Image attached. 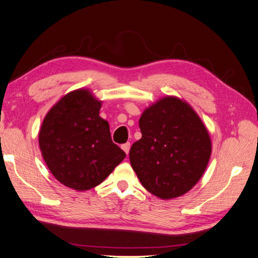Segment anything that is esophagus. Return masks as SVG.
I'll use <instances>...</instances> for the list:
<instances>
[{
  "instance_id": "obj_1",
  "label": "esophagus",
  "mask_w": 258,
  "mask_h": 258,
  "mask_svg": "<svg viewBox=\"0 0 258 258\" xmlns=\"http://www.w3.org/2000/svg\"><path fill=\"white\" fill-rule=\"evenodd\" d=\"M122 149L125 152V154L128 155L130 153V149H131V143H125L122 145Z\"/></svg>"
}]
</instances>
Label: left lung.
<instances>
[{"instance_id":"obj_1","label":"left lung","mask_w":258,"mask_h":258,"mask_svg":"<svg viewBox=\"0 0 258 258\" xmlns=\"http://www.w3.org/2000/svg\"><path fill=\"white\" fill-rule=\"evenodd\" d=\"M142 139L131 147L130 160L143 187L161 199H172L194 187L205 172L211 141L189 104L167 97L144 111Z\"/></svg>"}]
</instances>
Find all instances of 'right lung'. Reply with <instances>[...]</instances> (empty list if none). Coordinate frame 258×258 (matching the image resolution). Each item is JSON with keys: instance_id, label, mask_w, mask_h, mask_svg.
<instances>
[{"instance_id": "add662e5", "label": "right lung", "mask_w": 258, "mask_h": 258, "mask_svg": "<svg viewBox=\"0 0 258 258\" xmlns=\"http://www.w3.org/2000/svg\"><path fill=\"white\" fill-rule=\"evenodd\" d=\"M101 104L88 90L78 89L51 107L39 131L48 168L75 190L100 184L126 156L112 142L109 123L99 115Z\"/></svg>"}]
</instances>
